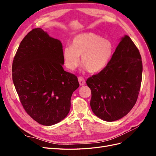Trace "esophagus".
I'll return each mask as SVG.
<instances>
[{
  "label": "esophagus",
  "mask_w": 156,
  "mask_h": 156,
  "mask_svg": "<svg viewBox=\"0 0 156 156\" xmlns=\"http://www.w3.org/2000/svg\"><path fill=\"white\" fill-rule=\"evenodd\" d=\"M78 81H79V84L81 86H83V85H84V84H85V80H84V79L82 77H78Z\"/></svg>",
  "instance_id": "obj_1"
}]
</instances>
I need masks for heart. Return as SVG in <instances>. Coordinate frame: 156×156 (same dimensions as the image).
<instances>
[{"label":"heart","instance_id":"heart-1","mask_svg":"<svg viewBox=\"0 0 156 156\" xmlns=\"http://www.w3.org/2000/svg\"><path fill=\"white\" fill-rule=\"evenodd\" d=\"M114 46L112 42L95 33L85 32L75 36L70 47L63 51L64 64L73 70L81 63L88 72L96 73L104 69L112 57Z\"/></svg>","mask_w":156,"mask_h":156}]
</instances>
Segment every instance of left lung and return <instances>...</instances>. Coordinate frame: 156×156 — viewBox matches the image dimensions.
I'll return each instance as SVG.
<instances>
[{
	"label": "left lung",
	"mask_w": 156,
	"mask_h": 156,
	"mask_svg": "<svg viewBox=\"0 0 156 156\" xmlns=\"http://www.w3.org/2000/svg\"><path fill=\"white\" fill-rule=\"evenodd\" d=\"M142 74L139 51L130 37L125 36L107 67L87 80L94 114L107 122L126 116L137 100Z\"/></svg>",
	"instance_id": "left-lung-1"
}]
</instances>
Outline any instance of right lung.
<instances>
[{
	"label": "right lung",
	"instance_id": "right-lung-1",
	"mask_svg": "<svg viewBox=\"0 0 156 156\" xmlns=\"http://www.w3.org/2000/svg\"><path fill=\"white\" fill-rule=\"evenodd\" d=\"M63 47L42 29H32L19 46L12 64V79L25 111L44 126L68 115L71 97L79 83L64 70Z\"/></svg>",
	"mask_w": 156,
	"mask_h": 156
}]
</instances>
